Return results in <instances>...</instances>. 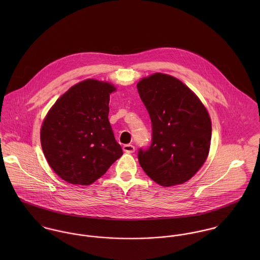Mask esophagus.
Returning <instances> with one entry per match:
<instances>
[{
    "mask_svg": "<svg viewBox=\"0 0 260 260\" xmlns=\"http://www.w3.org/2000/svg\"><path fill=\"white\" fill-rule=\"evenodd\" d=\"M123 150L126 153H133L135 151V147L132 144H126L123 146Z\"/></svg>",
    "mask_w": 260,
    "mask_h": 260,
    "instance_id": "1",
    "label": "esophagus"
}]
</instances>
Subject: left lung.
<instances>
[{"label":"left lung","instance_id":"left-lung-1","mask_svg":"<svg viewBox=\"0 0 260 260\" xmlns=\"http://www.w3.org/2000/svg\"><path fill=\"white\" fill-rule=\"evenodd\" d=\"M152 125L148 148L138 150L144 172L159 185L182 184L205 162L211 121L197 96L178 79L151 75L137 84Z\"/></svg>","mask_w":260,"mask_h":260}]
</instances>
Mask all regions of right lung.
Instances as JSON below:
<instances>
[{
    "instance_id": "obj_1",
    "label": "right lung",
    "mask_w": 260,
    "mask_h": 260,
    "mask_svg": "<svg viewBox=\"0 0 260 260\" xmlns=\"http://www.w3.org/2000/svg\"><path fill=\"white\" fill-rule=\"evenodd\" d=\"M113 91L109 83L83 81L57 100L43 122L44 155L71 184H92L123 154L108 119Z\"/></svg>"
}]
</instances>
